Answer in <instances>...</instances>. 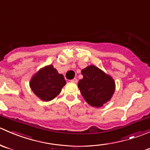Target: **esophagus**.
<instances>
[{
  "instance_id": "1",
  "label": "esophagus",
  "mask_w": 150,
  "mask_h": 150,
  "mask_svg": "<svg viewBox=\"0 0 150 150\" xmlns=\"http://www.w3.org/2000/svg\"><path fill=\"white\" fill-rule=\"evenodd\" d=\"M71 82H73V83H77L78 80H77V79L74 78V79H73L71 80Z\"/></svg>"
}]
</instances>
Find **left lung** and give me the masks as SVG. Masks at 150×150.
<instances>
[{
  "label": "left lung",
  "mask_w": 150,
  "mask_h": 150,
  "mask_svg": "<svg viewBox=\"0 0 150 150\" xmlns=\"http://www.w3.org/2000/svg\"><path fill=\"white\" fill-rule=\"evenodd\" d=\"M81 74L83 79L79 81L78 87L88 104L98 108L110 100L115 90V82L111 76L93 65L82 69Z\"/></svg>",
  "instance_id": "obj_1"
}]
</instances>
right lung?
Masks as SVG:
<instances>
[{
  "mask_svg": "<svg viewBox=\"0 0 150 150\" xmlns=\"http://www.w3.org/2000/svg\"><path fill=\"white\" fill-rule=\"evenodd\" d=\"M66 84L64 76L52 65L45 66L33 76L30 87L34 94L44 101H50L58 96Z\"/></svg>",
  "mask_w": 150,
  "mask_h": 150,
  "instance_id": "right-lung-1",
  "label": "right lung"
}]
</instances>
